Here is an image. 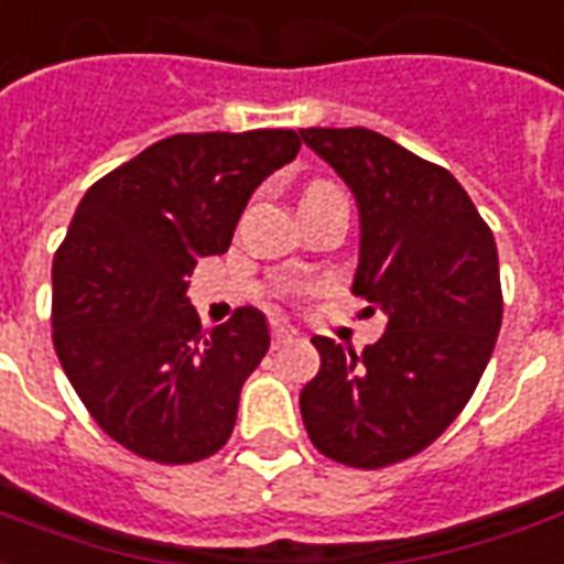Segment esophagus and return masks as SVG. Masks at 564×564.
Returning a JSON list of instances; mask_svg holds the SVG:
<instances>
[{
	"label": "esophagus",
	"mask_w": 564,
	"mask_h": 564,
	"mask_svg": "<svg viewBox=\"0 0 564 564\" xmlns=\"http://www.w3.org/2000/svg\"><path fill=\"white\" fill-rule=\"evenodd\" d=\"M297 337V330L291 325H285V322H275L273 325V346L279 349V346H285V343H291V339Z\"/></svg>",
	"instance_id": "esophagus-1"
}]
</instances>
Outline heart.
Instances as JSON below:
<instances>
[{
	"mask_svg": "<svg viewBox=\"0 0 564 564\" xmlns=\"http://www.w3.org/2000/svg\"><path fill=\"white\" fill-rule=\"evenodd\" d=\"M310 187H327V185H322V182H315V185H310ZM310 187H306V191H310Z\"/></svg>",
	"mask_w": 564,
	"mask_h": 564,
	"instance_id": "1",
	"label": "heart"
}]
</instances>
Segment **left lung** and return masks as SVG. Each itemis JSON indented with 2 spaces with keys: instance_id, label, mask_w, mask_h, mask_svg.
<instances>
[{
  "instance_id": "left-lung-1",
  "label": "left lung",
  "mask_w": 564,
  "mask_h": 564,
  "mask_svg": "<svg viewBox=\"0 0 564 564\" xmlns=\"http://www.w3.org/2000/svg\"><path fill=\"white\" fill-rule=\"evenodd\" d=\"M301 139L355 194L352 294L389 315L365 352L313 337L322 367L301 416L318 453L373 470L422 453L470 401L505 313L498 249L453 173L389 135L310 127Z\"/></svg>"
}]
</instances>
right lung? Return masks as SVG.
I'll return each mask as SVG.
<instances>
[{
  "instance_id": "add662e5",
  "label": "right lung",
  "mask_w": 564,
  "mask_h": 564,
  "mask_svg": "<svg viewBox=\"0 0 564 564\" xmlns=\"http://www.w3.org/2000/svg\"><path fill=\"white\" fill-rule=\"evenodd\" d=\"M294 130L178 133L90 187L54 254V349L99 429L161 465L215 455L270 349L242 306L199 325L187 275L225 254L254 187L297 158Z\"/></svg>"
}]
</instances>
